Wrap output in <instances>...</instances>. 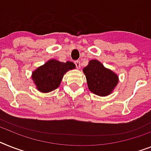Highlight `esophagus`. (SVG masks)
<instances>
[{"label": "esophagus", "instance_id": "34e87169", "mask_svg": "<svg viewBox=\"0 0 151 151\" xmlns=\"http://www.w3.org/2000/svg\"><path fill=\"white\" fill-rule=\"evenodd\" d=\"M75 64H76V66L77 68H80V62H79V61H76V62H75Z\"/></svg>", "mask_w": 151, "mask_h": 151}]
</instances>
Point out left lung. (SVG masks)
I'll use <instances>...</instances> for the list:
<instances>
[{
  "instance_id": "1",
  "label": "left lung",
  "mask_w": 151,
  "mask_h": 151,
  "mask_svg": "<svg viewBox=\"0 0 151 151\" xmlns=\"http://www.w3.org/2000/svg\"><path fill=\"white\" fill-rule=\"evenodd\" d=\"M83 73L89 90L100 96L109 95L119 82L117 75L96 59L89 61L88 65L83 68Z\"/></svg>"
}]
</instances>
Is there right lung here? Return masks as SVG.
I'll use <instances>...</instances> for the list:
<instances>
[{
	"label": "right lung",
	"instance_id": "obj_1",
	"mask_svg": "<svg viewBox=\"0 0 151 151\" xmlns=\"http://www.w3.org/2000/svg\"><path fill=\"white\" fill-rule=\"evenodd\" d=\"M76 68L73 62H61L51 59L32 73V78L36 88L42 93H49L56 89L62 82L65 73Z\"/></svg>",
	"mask_w": 151,
	"mask_h": 151
}]
</instances>
